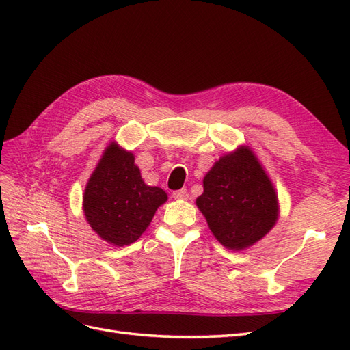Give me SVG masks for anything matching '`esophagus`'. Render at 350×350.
Segmentation results:
<instances>
[{
    "mask_svg": "<svg viewBox=\"0 0 350 350\" xmlns=\"http://www.w3.org/2000/svg\"><path fill=\"white\" fill-rule=\"evenodd\" d=\"M172 196H174L175 200H188V191L185 188L178 189V191H174Z\"/></svg>",
    "mask_w": 350,
    "mask_h": 350,
    "instance_id": "34e87169",
    "label": "esophagus"
}]
</instances>
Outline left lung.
Here are the masks:
<instances>
[{
	"label": "left lung",
	"instance_id": "8db88e82",
	"mask_svg": "<svg viewBox=\"0 0 350 350\" xmlns=\"http://www.w3.org/2000/svg\"><path fill=\"white\" fill-rule=\"evenodd\" d=\"M203 188L196 204L211 234L228 250L252 247L276 225L278 193L250 146H239L215 162Z\"/></svg>",
	"mask_w": 350,
	"mask_h": 350
}]
</instances>
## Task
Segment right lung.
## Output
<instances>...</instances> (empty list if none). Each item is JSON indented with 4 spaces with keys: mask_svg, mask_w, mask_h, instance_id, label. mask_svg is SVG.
<instances>
[{
    "mask_svg": "<svg viewBox=\"0 0 350 350\" xmlns=\"http://www.w3.org/2000/svg\"><path fill=\"white\" fill-rule=\"evenodd\" d=\"M166 200L162 188L144 184L133 152L111 142L84 188L83 211L103 241L124 247L142 237Z\"/></svg>",
    "mask_w": 350,
    "mask_h": 350,
    "instance_id": "add662e5",
    "label": "right lung"
}]
</instances>
